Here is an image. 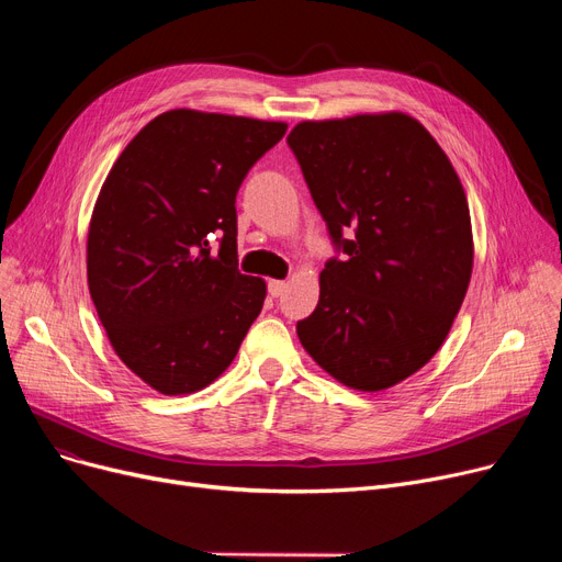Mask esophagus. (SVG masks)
<instances>
[{"label":"esophagus","mask_w":562,"mask_h":562,"mask_svg":"<svg viewBox=\"0 0 562 562\" xmlns=\"http://www.w3.org/2000/svg\"><path fill=\"white\" fill-rule=\"evenodd\" d=\"M284 291H286V282H282V280H271L269 282V296L271 299H280Z\"/></svg>","instance_id":"obj_1"}]
</instances>
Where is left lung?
<instances>
[{
	"label": "left lung",
	"instance_id": "8db88e82",
	"mask_svg": "<svg viewBox=\"0 0 562 562\" xmlns=\"http://www.w3.org/2000/svg\"><path fill=\"white\" fill-rule=\"evenodd\" d=\"M337 252L303 348L346 387L380 392L445 344L474 266L464 189L405 113L301 123L286 136Z\"/></svg>",
	"mask_w": 562,
	"mask_h": 562
}]
</instances>
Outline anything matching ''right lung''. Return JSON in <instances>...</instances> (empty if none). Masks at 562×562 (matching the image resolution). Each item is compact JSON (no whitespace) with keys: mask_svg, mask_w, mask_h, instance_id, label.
<instances>
[{"mask_svg":"<svg viewBox=\"0 0 562 562\" xmlns=\"http://www.w3.org/2000/svg\"><path fill=\"white\" fill-rule=\"evenodd\" d=\"M284 132L255 117L166 111L102 184L88 229V289L115 356L161 394L214 382L261 312L266 284L236 259L234 204Z\"/></svg>","mask_w":562,"mask_h":562,"instance_id":"add662e5","label":"right lung"}]
</instances>
